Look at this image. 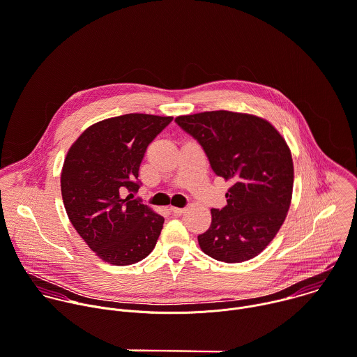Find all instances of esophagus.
I'll use <instances>...</instances> for the list:
<instances>
[{"label": "esophagus", "mask_w": 357, "mask_h": 357, "mask_svg": "<svg viewBox=\"0 0 357 357\" xmlns=\"http://www.w3.org/2000/svg\"><path fill=\"white\" fill-rule=\"evenodd\" d=\"M170 211L174 213V215H181V213H184V208H177V206H170Z\"/></svg>", "instance_id": "1"}]
</instances>
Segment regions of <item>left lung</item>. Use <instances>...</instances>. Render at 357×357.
Wrapping results in <instances>:
<instances>
[{
	"instance_id": "1",
	"label": "left lung",
	"mask_w": 357,
	"mask_h": 357,
	"mask_svg": "<svg viewBox=\"0 0 357 357\" xmlns=\"http://www.w3.org/2000/svg\"><path fill=\"white\" fill-rule=\"evenodd\" d=\"M176 123L202 146L213 173L231 184L227 205L212 208L201 250L223 262L258 255L276 236L291 201L293 160L265 120L226 110L180 116Z\"/></svg>"
}]
</instances>
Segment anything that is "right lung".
I'll use <instances>...</instances> for the list:
<instances>
[{"label":"right lung","instance_id":"right-lung-1","mask_svg":"<svg viewBox=\"0 0 357 357\" xmlns=\"http://www.w3.org/2000/svg\"><path fill=\"white\" fill-rule=\"evenodd\" d=\"M173 117L124 114L85 130L61 173L67 215L92 251L113 265H131L155 248L163 216L134 194L149 144Z\"/></svg>","mask_w":357,"mask_h":357}]
</instances>
